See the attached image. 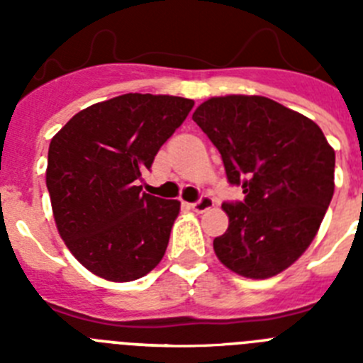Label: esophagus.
Here are the masks:
<instances>
[{
	"instance_id": "obj_1",
	"label": "esophagus",
	"mask_w": 363,
	"mask_h": 363,
	"mask_svg": "<svg viewBox=\"0 0 363 363\" xmlns=\"http://www.w3.org/2000/svg\"><path fill=\"white\" fill-rule=\"evenodd\" d=\"M211 207H214V200L211 196H201L200 200L191 203V209L196 211V213H205V211H209Z\"/></svg>"
}]
</instances>
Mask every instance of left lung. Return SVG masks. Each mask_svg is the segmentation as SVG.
I'll return each mask as SVG.
<instances>
[{"mask_svg":"<svg viewBox=\"0 0 363 363\" xmlns=\"http://www.w3.org/2000/svg\"><path fill=\"white\" fill-rule=\"evenodd\" d=\"M192 120L245 196L221 205L229 227L214 252L242 277H274L318 233L335 192V150L313 120L264 96L211 98Z\"/></svg>","mask_w":363,"mask_h":363,"instance_id":"left-lung-1","label":"left lung"}]
</instances>
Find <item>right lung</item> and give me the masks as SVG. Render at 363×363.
<instances>
[{
  "mask_svg": "<svg viewBox=\"0 0 363 363\" xmlns=\"http://www.w3.org/2000/svg\"><path fill=\"white\" fill-rule=\"evenodd\" d=\"M194 101L123 94L83 108L50 140L47 189L60 236L79 264L108 281H133L162 262L178 200L142 192L160 147Z\"/></svg>",
  "mask_w": 363,
  "mask_h": 363,
  "instance_id": "add662e5",
  "label": "right lung"
}]
</instances>
